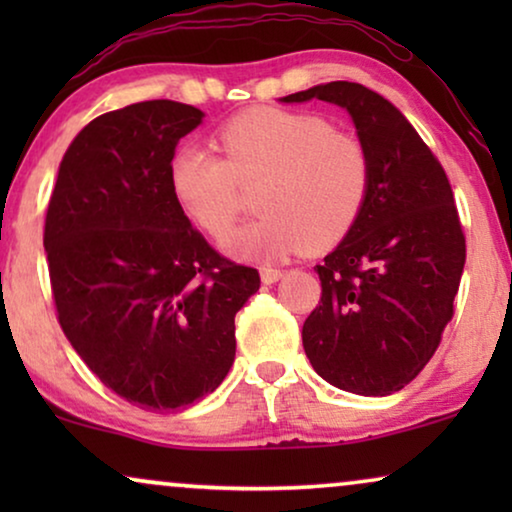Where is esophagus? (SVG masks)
<instances>
[{
	"instance_id": "34e87169",
	"label": "esophagus",
	"mask_w": 512,
	"mask_h": 512,
	"mask_svg": "<svg viewBox=\"0 0 512 512\" xmlns=\"http://www.w3.org/2000/svg\"><path fill=\"white\" fill-rule=\"evenodd\" d=\"M282 275H284V272L279 270V268H270V265H263V268H261V279H263L265 284L279 282V279H282Z\"/></svg>"
}]
</instances>
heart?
<instances>
[{
    "instance_id": "heart-1",
    "label": "heart",
    "mask_w": 512,
    "mask_h": 512,
    "mask_svg": "<svg viewBox=\"0 0 512 512\" xmlns=\"http://www.w3.org/2000/svg\"><path fill=\"white\" fill-rule=\"evenodd\" d=\"M223 156L184 144L170 160L174 200L200 230L223 240L242 207V186L263 181L261 216L226 242L242 258L324 251L356 226L373 186L361 137L310 111L256 107L216 132Z\"/></svg>"
}]
</instances>
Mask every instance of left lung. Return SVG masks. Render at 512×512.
Wrapping results in <instances>:
<instances>
[{
  "label": "left lung",
  "instance_id": "obj_1",
  "mask_svg": "<svg viewBox=\"0 0 512 512\" xmlns=\"http://www.w3.org/2000/svg\"><path fill=\"white\" fill-rule=\"evenodd\" d=\"M345 107L373 158L366 209L317 265L321 300L303 324L312 368L333 387L389 396L415 380L454 317L466 261L452 186L401 111L361 83L286 95Z\"/></svg>",
  "mask_w": 512,
  "mask_h": 512
}]
</instances>
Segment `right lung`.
<instances>
[{
    "label": "right lung",
    "instance_id": "obj_1",
    "mask_svg": "<svg viewBox=\"0 0 512 512\" xmlns=\"http://www.w3.org/2000/svg\"><path fill=\"white\" fill-rule=\"evenodd\" d=\"M202 116L172 100L97 116L62 158L46 212L62 331L104 387L149 412L219 387L235 361V314L261 286L172 195L174 149Z\"/></svg>",
    "mask_w": 512,
    "mask_h": 512
}]
</instances>
